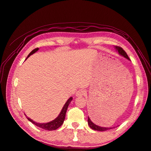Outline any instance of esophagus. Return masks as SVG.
<instances>
[{"label":"esophagus","instance_id":"1","mask_svg":"<svg viewBox=\"0 0 151 151\" xmlns=\"http://www.w3.org/2000/svg\"><path fill=\"white\" fill-rule=\"evenodd\" d=\"M85 93H86V91H85L84 89H79V90L78 91L76 92V95L77 96H78V97H80V96H83Z\"/></svg>","mask_w":151,"mask_h":151}]
</instances>
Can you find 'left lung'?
I'll use <instances>...</instances> for the list:
<instances>
[{
  "mask_svg": "<svg viewBox=\"0 0 151 151\" xmlns=\"http://www.w3.org/2000/svg\"><path fill=\"white\" fill-rule=\"evenodd\" d=\"M115 48L120 55H122V56H124V57H125V58H127V60H129V58L128 57V56H127V53L125 52V50L123 49H122V47H118V46H115ZM87 122H88V125H89L91 128L92 129L96 130V131H99V132H104V131H106L108 129H111L112 128V127H101V126H97V125H96L94 123H93V122L91 120V119L89 118V116H88Z\"/></svg>",
  "mask_w": 151,
  "mask_h": 151,
  "instance_id": "obj_1",
  "label": "left lung"
}]
</instances>
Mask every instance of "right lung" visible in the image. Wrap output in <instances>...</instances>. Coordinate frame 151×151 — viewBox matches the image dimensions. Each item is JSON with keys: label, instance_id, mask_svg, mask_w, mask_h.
<instances>
[{"label": "right lung", "instance_id": "obj_1", "mask_svg": "<svg viewBox=\"0 0 151 151\" xmlns=\"http://www.w3.org/2000/svg\"><path fill=\"white\" fill-rule=\"evenodd\" d=\"M39 50V48H37V49H33L31 52L29 54V55L27 56V58L30 56L31 55H33L35 52H36L37 51ZM26 58V59H27ZM73 98L70 97V99H68V100L66 101V103H65L64 107L62 108V109L61 110L60 113L58 115V116L56 118H55V120L51 121L50 122H48V123H44V124H40V123H37V122L33 121L31 119L29 118L26 116V118H27V120L30 121L31 123H33L34 125H35L36 126H37L39 127H41V128L45 129V130H49V131H52V130H56V129H58V127H60L62 124L64 123V119H65V116H66V113L68 109V105L70 104L71 101H72Z\"/></svg>", "mask_w": 151, "mask_h": 151}]
</instances>
